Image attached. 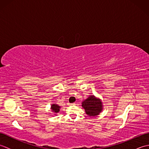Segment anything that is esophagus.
<instances>
[{"mask_svg": "<svg viewBox=\"0 0 149 149\" xmlns=\"http://www.w3.org/2000/svg\"><path fill=\"white\" fill-rule=\"evenodd\" d=\"M67 104L68 106H73V105H75V103H68Z\"/></svg>", "mask_w": 149, "mask_h": 149, "instance_id": "34e87169", "label": "esophagus"}]
</instances>
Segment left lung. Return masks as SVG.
<instances>
[{
  "instance_id": "1",
  "label": "left lung",
  "mask_w": 149,
  "mask_h": 149,
  "mask_svg": "<svg viewBox=\"0 0 149 149\" xmlns=\"http://www.w3.org/2000/svg\"><path fill=\"white\" fill-rule=\"evenodd\" d=\"M59 108L60 107L58 105H56V104H52L51 106V109H52L53 111H54L56 113H58L59 111Z\"/></svg>"
}]
</instances>
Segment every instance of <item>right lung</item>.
<instances>
[{"label":"right lung","instance_id":"right-lung-1","mask_svg":"<svg viewBox=\"0 0 149 149\" xmlns=\"http://www.w3.org/2000/svg\"><path fill=\"white\" fill-rule=\"evenodd\" d=\"M85 111L88 115L95 116L99 115L102 110V102L99 99H96L93 95H91L82 104Z\"/></svg>","mask_w":149,"mask_h":149}]
</instances>
